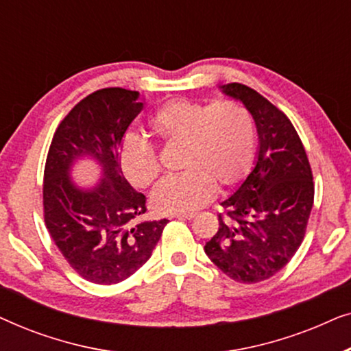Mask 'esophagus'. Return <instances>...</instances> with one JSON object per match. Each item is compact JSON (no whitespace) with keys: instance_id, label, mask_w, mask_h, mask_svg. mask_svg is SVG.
<instances>
[{"instance_id":"1","label":"esophagus","mask_w":351,"mask_h":351,"mask_svg":"<svg viewBox=\"0 0 351 351\" xmlns=\"http://www.w3.org/2000/svg\"><path fill=\"white\" fill-rule=\"evenodd\" d=\"M172 217H177V219H186V220H190V219H193V217H195V214H193V213H179V214H174V215H172Z\"/></svg>"}]
</instances>
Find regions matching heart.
I'll use <instances>...</instances> for the list:
<instances>
[{"mask_svg":"<svg viewBox=\"0 0 351 351\" xmlns=\"http://www.w3.org/2000/svg\"><path fill=\"white\" fill-rule=\"evenodd\" d=\"M150 131L165 145H184L180 167L152 193L156 213L179 214L198 209L219 190L237 186L251 171L256 153V123L249 110L234 100L215 104L176 99L162 104L148 119ZM123 176L137 189H147L161 172L150 143L126 137L119 143Z\"/></svg>","mask_w":351,"mask_h":351,"instance_id":"1","label":"heart"}]
</instances>
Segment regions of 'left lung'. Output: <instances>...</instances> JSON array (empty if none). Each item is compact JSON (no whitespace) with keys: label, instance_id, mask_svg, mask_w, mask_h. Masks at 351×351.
<instances>
[{"label":"left lung","instance_id":"obj_1","mask_svg":"<svg viewBox=\"0 0 351 351\" xmlns=\"http://www.w3.org/2000/svg\"><path fill=\"white\" fill-rule=\"evenodd\" d=\"M256 121L257 162L241 186L225 199L217 233L204 252L238 282L276 275L304 241L313 208V172L291 119L257 90L239 83L222 86Z\"/></svg>","mask_w":351,"mask_h":351}]
</instances>
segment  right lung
I'll use <instances>...</instances> for the list:
<instances>
[{
  "instance_id": "add662e5",
  "label": "right lung",
  "mask_w": 351,
  "mask_h": 351,
  "mask_svg": "<svg viewBox=\"0 0 351 351\" xmlns=\"http://www.w3.org/2000/svg\"><path fill=\"white\" fill-rule=\"evenodd\" d=\"M137 90L105 88L80 100L52 137L43 180V214L52 241L81 278L117 285L152 256L169 220L141 222L145 196L124 179L118 161L123 136L141 113ZM103 167L101 184L81 191L69 180L78 157Z\"/></svg>"
}]
</instances>
